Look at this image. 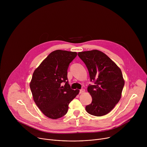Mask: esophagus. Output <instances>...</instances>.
Listing matches in <instances>:
<instances>
[{
    "label": "esophagus",
    "instance_id": "obj_1",
    "mask_svg": "<svg viewBox=\"0 0 147 147\" xmlns=\"http://www.w3.org/2000/svg\"><path fill=\"white\" fill-rule=\"evenodd\" d=\"M84 92H85V90L84 89V88H81V89L80 90V94H82V93Z\"/></svg>",
    "mask_w": 147,
    "mask_h": 147
}]
</instances>
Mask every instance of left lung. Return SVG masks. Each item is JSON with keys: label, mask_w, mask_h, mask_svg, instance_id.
I'll use <instances>...</instances> for the list:
<instances>
[{"label": "left lung", "mask_w": 147, "mask_h": 147, "mask_svg": "<svg viewBox=\"0 0 147 147\" xmlns=\"http://www.w3.org/2000/svg\"><path fill=\"white\" fill-rule=\"evenodd\" d=\"M86 65L90 77L88 92L92 102L86 107V111L95 116L110 112L119 102L124 86L120 69L105 53L98 51H84L78 53Z\"/></svg>", "instance_id": "left-lung-1"}]
</instances>
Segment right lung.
<instances>
[{
	"instance_id": "add662e5",
	"label": "right lung",
	"mask_w": 147,
	"mask_h": 147,
	"mask_svg": "<svg viewBox=\"0 0 147 147\" xmlns=\"http://www.w3.org/2000/svg\"><path fill=\"white\" fill-rule=\"evenodd\" d=\"M77 55L73 52L55 51L33 73L30 86L34 100L49 118L56 119L65 116L69 104L79 92L78 90L71 88L67 78L69 66Z\"/></svg>"
}]
</instances>
